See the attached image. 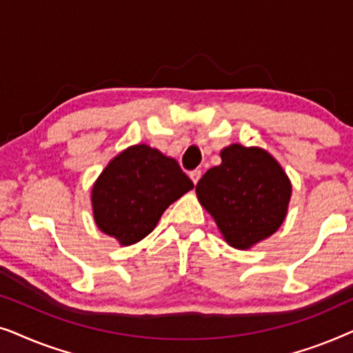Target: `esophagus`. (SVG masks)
Listing matches in <instances>:
<instances>
[{
	"instance_id": "1",
	"label": "esophagus",
	"mask_w": 353,
	"mask_h": 353,
	"mask_svg": "<svg viewBox=\"0 0 353 353\" xmlns=\"http://www.w3.org/2000/svg\"><path fill=\"white\" fill-rule=\"evenodd\" d=\"M201 176H202V172L201 170H192V172H190V178L192 180V183H194V185H197V181L201 180Z\"/></svg>"
}]
</instances>
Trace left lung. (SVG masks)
Segmentation results:
<instances>
[{
	"instance_id": "1",
	"label": "left lung",
	"mask_w": 353,
	"mask_h": 353,
	"mask_svg": "<svg viewBox=\"0 0 353 353\" xmlns=\"http://www.w3.org/2000/svg\"><path fill=\"white\" fill-rule=\"evenodd\" d=\"M221 163L196 185L197 199L214 216L226 243L248 249L281 226L291 199V181L260 148L231 144Z\"/></svg>"
}]
</instances>
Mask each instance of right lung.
<instances>
[{"instance_id": "add662e5", "label": "right lung", "mask_w": 353, "mask_h": 353, "mask_svg": "<svg viewBox=\"0 0 353 353\" xmlns=\"http://www.w3.org/2000/svg\"><path fill=\"white\" fill-rule=\"evenodd\" d=\"M192 188L175 159L146 144L132 146L112 159L94 183V221L120 244H134L156 228L172 202Z\"/></svg>"}]
</instances>
